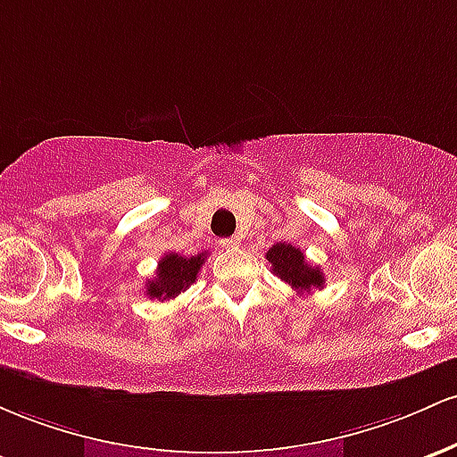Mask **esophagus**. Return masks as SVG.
Listing matches in <instances>:
<instances>
[{"label": "esophagus", "instance_id": "esophagus-1", "mask_svg": "<svg viewBox=\"0 0 457 457\" xmlns=\"http://www.w3.org/2000/svg\"><path fill=\"white\" fill-rule=\"evenodd\" d=\"M220 244H222V248H237V245L242 244V239H239V237H227V239H222Z\"/></svg>", "mask_w": 457, "mask_h": 457}]
</instances>
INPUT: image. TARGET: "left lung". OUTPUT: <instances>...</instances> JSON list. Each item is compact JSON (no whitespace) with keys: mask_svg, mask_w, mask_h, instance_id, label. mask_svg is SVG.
<instances>
[{"mask_svg":"<svg viewBox=\"0 0 457 457\" xmlns=\"http://www.w3.org/2000/svg\"><path fill=\"white\" fill-rule=\"evenodd\" d=\"M265 259L270 261L271 271L300 294L311 289H321L326 283L324 271L306 263L304 253L291 244H274L265 254Z\"/></svg>","mask_w":457,"mask_h":457,"instance_id":"1","label":"left lung"}]
</instances>
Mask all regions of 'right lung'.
Listing matches in <instances>:
<instances>
[{
    "mask_svg": "<svg viewBox=\"0 0 457 457\" xmlns=\"http://www.w3.org/2000/svg\"><path fill=\"white\" fill-rule=\"evenodd\" d=\"M207 253L194 254V256H181L177 253H170L162 256L160 265H157L155 278L146 283V295L157 297V300H170L177 297L181 291H186L189 285L196 283L198 270L203 268Z\"/></svg>",
    "mask_w": 457,
    "mask_h": 457,
    "instance_id": "1",
    "label": "right lung"
}]
</instances>
